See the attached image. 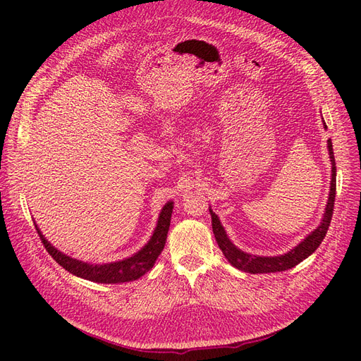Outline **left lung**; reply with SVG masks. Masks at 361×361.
I'll use <instances>...</instances> for the list:
<instances>
[{
    "instance_id": "8db88e82",
    "label": "left lung",
    "mask_w": 361,
    "mask_h": 361,
    "mask_svg": "<svg viewBox=\"0 0 361 361\" xmlns=\"http://www.w3.org/2000/svg\"><path fill=\"white\" fill-rule=\"evenodd\" d=\"M324 126L326 128L325 123H324ZM329 152H330V159H331V166H333L331 187H330V197H329V203H326V207H325L322 223L319 224L318 228H316V231H313L307 238H305L301 244H298L286 255L276 256V257H260V256L244 253V251L236 248L231 243V239L227 238L220 220H218V216L209 209L211 216H212V231H214V235L216 239V244L223 251L224 257L231 262L235 268L241 269L244 272H250V274H267V272L286 271V269L293 268L295 265H298L300 262H302L305 257H309L313 251L319 247V244L324 241V238L326 235V231H329V227H330L333 211H334V199H336V161H334L331 140H329Z\"/></svg>"
}]
</instances>
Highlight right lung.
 <instances>
[{
  "label": "right lung",
  "instance_id": "1",
  "mask_svg": "<svg viewBox=\"0 0 361 361\" xmlns=\"http://www.w3.org/2000/svg\"><path fill=\"white\" fill-rule=\"evenodd\" d=\"M171 212H173V203L169 202L162 207L157 228L154 235H152L150 241L141 248L138 253H135L129 259L113 262V264H105V265H90V264H85V262L76 260L66 255H63L47 241L45 236L40 233L37 226H36V231L42 239L43 245H45L47 251L52 256V259L64 269L69 271L71 274L78 276L85 280H90V281H96V283H125V281L137 280L141 276H145L146 272L155 265V260L161 255L164 245H166Z\"/></svg>",
  "mask_w": 361,
  "mask_h": 361
}]
</instances>
